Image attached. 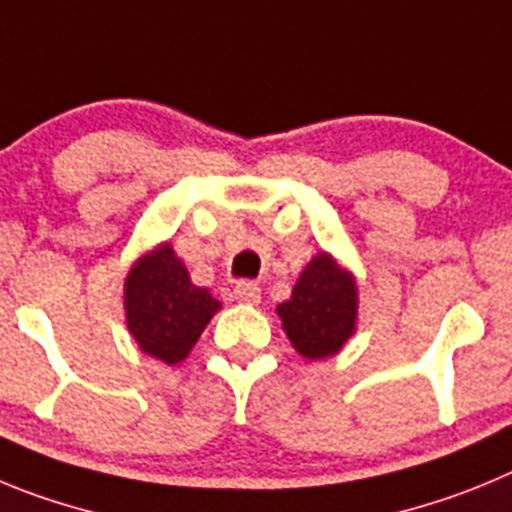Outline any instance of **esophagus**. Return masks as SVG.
Here are the masks:
<instances>
[{"label":"esophagus","mask_w":512,"mask_h":512,"mask_svg":"<svg viewBox=\"0 0 512 512\" xmlns=\"http://www.w3.org/2000/svg\"><path fill=\"white\" fill-rule=\"evenodd\" d=\"M234 298L239 303H247V306H257L262 301V290L257 283H250V280H242V283L234 285Z\"/></svg>","instance_id":"34e87169"}]
</instances>
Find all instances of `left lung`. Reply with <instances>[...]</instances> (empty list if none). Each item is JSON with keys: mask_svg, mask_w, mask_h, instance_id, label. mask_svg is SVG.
Instances as JSON below:
<instances>
[{"mask_svg": "<svg viewBox=\"0 0 512 512\" xmlns=\"http://www.w3.org/2000/svg\"><path fill=\"white\" fill-rule=\"evenodd\" d=\"M275 311L301 357H334L357 331V278L334 255L319 252L303 267L288 301Z\"/></svg>", "mask_w": 512, "mask_h": 512, "instance_id": "1", "label": "left lung"}]
</instances>
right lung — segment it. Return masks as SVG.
<instances>
[{
    "label": "right lung",
    "instance_id": "1",
    "mask_svg": "<svg viewBox=\"0 0 512 512\" xmlns=\"http://www.w3.org/2000/svg\"><path fill=\"white\" fill-rule=\"evenodd\" d=\"M222 303L191 283L170 242H160L135 260L124 278V316L137 347L165 365L191 354L201 331Z\"/></svg>",
    "mask_w": 512,
    "mask_h": 512
}]
</instances>
